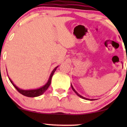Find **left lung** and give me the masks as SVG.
<instances>
[{"label": "left lung", "instance_id": "8db88e82", "mask_svg": "<svg viewBox=\"0 0 127 127\" xmlns=\"http://www.w3.org/2000/svg\"><path fill=\"white\" fill-rule=\"evenodd\" d=\"M71 87H72V90H73V91L74 93H75L77 95V96H79V97H80L81 98H82V99H86V100H95V99H88V98H85V97H84V96H81V95H80L79 93H77V91H76L75 90H74V88H73V86L72 85V84H71Z\"/></svg>", "mask_w": 127, "mask_h": 127}]
</instances>
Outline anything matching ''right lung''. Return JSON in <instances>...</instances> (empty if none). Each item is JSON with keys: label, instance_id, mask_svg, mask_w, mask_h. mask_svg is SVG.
<instances>
[{"label": "right lung", "instance_id": "1", "mask_svg": "<svg viewBox=\"0 0 127 127\" xmlns=\"http://www.w3.org/2000/svg\"><path fill=\"white\" fill-rule=\"evenodd\" d=\"M58 67L57 66L55 67L54 70L52 71V72L50 74V76L49 77V79H48L47 82L46 84H45L44 86H43L41 87L38 88H36V89H31V90H23V89H21V88H18V87H17L14 84V83L13 82V81L11 80V79L8 77V79H9L10 82L11 83V84L13 85V86L16 88V90L18 91L19 93L20 94H21L22 95H24V96H28V97H36V96H39L40 95H41L43 94L44 93V92L46 91L48 89V88L49 87V86L51 84V79L52 77H53L54 73L55 71L56 70V69L57 67ZM7 70V69H6ZM8 75V74H7Z\"/></svg>", "mask_w": 127, "mask_h": 127}]
</instances>
